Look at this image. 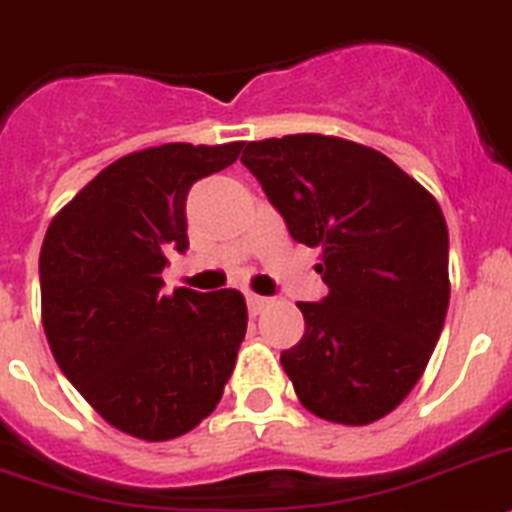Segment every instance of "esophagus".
<instances>
[{
	"label": "esophagus",
	"mask_w": 512,
	"mask_h": 512,
	"mask_svg": "<svg viewBox=\"0 0 512 512\" xmlns=\"http://www.w3.org/2000/svg\"><path fill=\"white\" fill-rule=\"evenodd\" d=\"M270 304V299H265V296H257V294H247V307L252 315H260L265 307Z\"/></svg>",
	"instance_id": "34e87169"
}]
</instances>
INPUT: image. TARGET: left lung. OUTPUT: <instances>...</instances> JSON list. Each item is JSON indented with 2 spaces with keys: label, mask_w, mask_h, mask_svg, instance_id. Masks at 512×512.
Here are the masks:
<instances>
[{
  "label": "left lung",
  "mask_w": 512,
  "mask_h": 512,
  "mask_svg": "<svg viewBox=\"0 0 512 512\" xmlns=\"http://www.w3.org/2000/svg\"><path fill=\"white\" fill-rule=\"evenodd\" d=\"M242 163L291 239L322 249L328 296L296 304L304 336L281 351L299 401L328 422H377L419 382L448 315L440 205L388 156L341 137L247 143Z\"/></svg>",
  "instance_id": "left-lung-1"
}]
</instances>
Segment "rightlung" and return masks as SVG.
<instances>
[{
  "label": "right lung",
  "instance_id": "obj_1",
  "mask_svg": "<svg viewBox=\"0 0 512 512\" xmlns=\"http://www.w3.org/2000/svg\"><path fill=\"white\" fill-rule=\"evenodd\" d=\"M244 143H169L124 156L57 213L44 236L41 317L51 354L85 401L127 435L163 442L221 401L247 333L234 289L161 294L171 249L187 252L192 184Z\"/></svg>",
  "mask_w": 512,
  "mask_h": 512
}]
</instances>
